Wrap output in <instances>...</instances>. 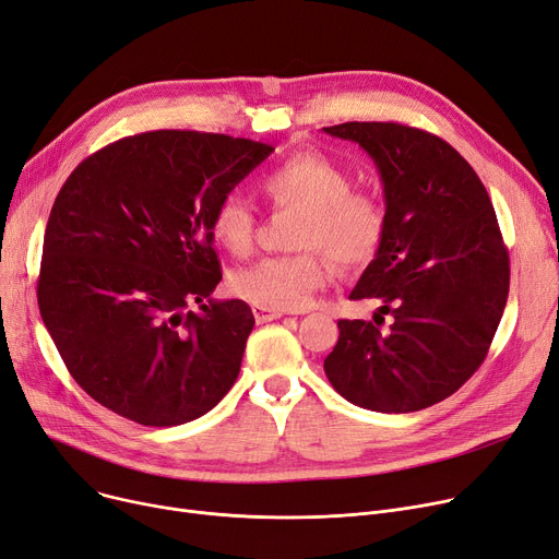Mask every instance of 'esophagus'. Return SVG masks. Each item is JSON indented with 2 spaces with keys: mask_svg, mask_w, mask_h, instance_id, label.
I'll use <instances>...</instances> for the list:
<instances>
[{
  "mask_svg": "<svg viewBox=\"0 0 559 559\" xmlns=\"http://www.w3.org/2000/svg\"><path fill=\"white\" fill-rule=\"evenodd\" d=\"M252 313L257 318V323H271V321H275V318L284 316V311L269 309V307H259V305H252Z\"/></svg>",
  "mask_w": 559,
  "mask_h": 559,
  "instance_id": "obj_1",
  "label": "esophagus"
}]
</instances>
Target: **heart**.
<instances>
[{"label":"heart","mask_w":559,"mask_h":559,"mask_svg":"<svg viewBox=\"0 0 559 559\" xmlns=\"http://www.w3.org/2000/svg\"><path fill=\"white\" fill-rule=\"evenodd\" d=\"M353 175L334 158L316 150L286 156L259 181L263 195L280 209H298L296 254L265 257L236 271L231 288L238 298L277 311L311 305L316 290L332 275L328 253L343 271H359L373 261L386 238L384 202L353 189ZM209 229L231 257H248L254 248L257 218L238 195H225L211 211Z\"/></svg>","instance_id":"obj_1"}]
</instances>
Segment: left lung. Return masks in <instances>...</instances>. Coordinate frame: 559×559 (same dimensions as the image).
<instances>
[{"label": "left lung", "instance_id": "1", "mask_svg": "<svg viewBox=\"0 0 559 559\" xmlns=\"http://www.w3.org/2000/svg\"><path fill=\"white\" fill-rule=\"evenodd\" d=\"M323 131L370 154L389 216L384 246L350 294L380 300V313L376 323L341 318L325 376L364 409H425L480 368L502 318L510 254L496 211L466 158L430 131L401 122Z\"/></svg>", "mask_w": 559, "mask_h": 559}]
</instances>
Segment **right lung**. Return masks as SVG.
Segmentation results:
<instances>
[{
	"label": "right lung",
	"mask_w": 559,
	"mask_h": 559,
	"mask_svg": "<svg viewBox=\"0 0 559 559\" xmlns=\"http://www.w3.org/2000/svg\"><path fill=\"white\" fill-rule=\"evenodd\" d=\"M271 152L158 129L97 150L61 186L38 307L70 376L102 407L170 428L214 409L236 382L254 316L243 300H211L223 273L209 221Z\"/></svg>",
	"instance_id": "1"
}]
</instances>
